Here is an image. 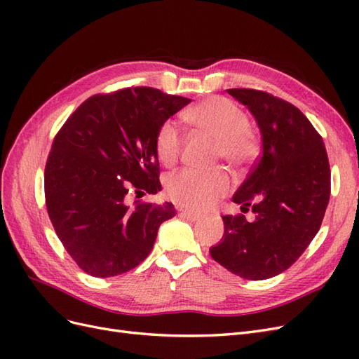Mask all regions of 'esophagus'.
<instances>
[{
	"mask_svg": "<svg viewBox=\"0 0 359 359\" xmlns=\"http://www.w3.org/2000/svg\"><path fill=\"white\" fill-rule=\"evenodd\" d=\"M184 217H186V219L189 220V222H198L199 219H201V215L199 214H196V212H191V211H182L181 212Z\"/></svg>",
	"mask_w": 359,
	"mask_h": 359,
	"instance_id": "1",
	"label": "esophagus"
}]
</instances>
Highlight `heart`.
<instances>
[{
    "label": "heart",
    "mask_w": 359,
    "mask_h": 359,
    "mask_svg": "<svg viewBox=\"0 0 359 359\" xmlns=\"http://www.w3.org/2000/svg\"><path fill=\"white\" fill-rule=\"evenodd\" d=\"M186 121L199 132L219 142V156L232 169L244 166L253 157L256 145L250 133L245 112L223 97H208L184 115ZM184 144L181 127L173 119H166L156 133V154L163 165L170 166L180 158ZM231 187L223 172L180 170L166 180L169 199L193 211L210 210Z\"/></svg>",
    "instance_id": "b5f03b06"
}]
</instances>
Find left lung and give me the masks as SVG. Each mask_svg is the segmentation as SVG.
Wrapping results in <instances>:
<instances>
[{
	"label": "left lung",
	"instance_id": "8db88e82",
	"mask_svg": "<svg viewBox=\"0 0 359 359\" xmlns=\"http://www.w3.org/2000/svg\"><path fill=\"white\" fill-rule=\"evenodd\" d=\"M262 136V154L232 201L244 214L223 215L224 235L210 248L215 262L247 280L283 273L320 229L331 193L327 149L298 107L264 91L232 88Z\"/></svg>",
	"mask_w": 359,
	"mask_h": 359
}]
</instances>
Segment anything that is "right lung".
I'll list each match as a JSON object with an SVG mask.
<instances>
[{"instance_id":"1","label":"right lung","mask_w":359,"mask_h":359,"mask_svg":"<svg viewBox=\"0 0 359 359\" xmlns=\"http://www.w3.org/2000/svg\"><path fill=\"white\" fill-rule=\"evenodd\" d=\"M191 100L148 86L97 94L57 133L45 168L49 219L76 264L93 277L124 274L144 262L173 205L136 203L156 194L158 127ZM137 202V201H136Z\"/></svg>"}]
</instances>
